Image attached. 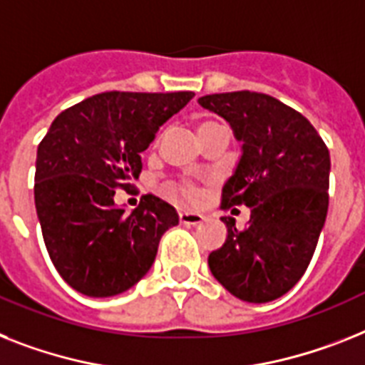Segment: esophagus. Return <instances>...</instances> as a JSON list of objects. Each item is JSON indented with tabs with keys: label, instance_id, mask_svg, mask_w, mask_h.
Here are the masks:
<instances>
[{
	"label": "esophagus",
	"instance_id": "esophagus-1",
	"mask_svg": "<svg viewBox=\"0 0 365 365\" xmlns=\"http://www.w3.org/2000/svg\"><path fill=\"white\" fill-rule=\"evenodd\" d=\"M179 220H180V224H185V225H197L203 222L205 216L200 215V212H194V210H180Z\"/></svg>",
	"mask_w": 365,
	"mask_h": 365
}]
</instances>
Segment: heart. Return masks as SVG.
I'll use <instances>...</instances> for the list:
<instances>
[{
	"instance_id": "1",
	"label": "heart",
	"mask_w": 365,
	"mask_h": 365,
	"mask_svg": "<svg viewBox=\"0 0 365 365\" xmlns=\"http://www.w3.org/2000/svg\"><path fill=\"white\" fill-rule=\"evenodd\" d=\"M212 125H216V123H210V121H205V123H201V125H200V128H197V132H200V130H203V128H209V126H212ZM182 192H185V194L188 195V197H194V190L185 188V190H182Z\"/></svg>"
}]
</instances>
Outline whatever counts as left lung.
I'll use <instances>...</instances> for the list:
<instances>
[{
	"label": "left lung",
	"instance_id": "left-lung-1",
	"mask_svg": "<svg viewBox=\"0 0 365 365\" xmlns=\"http://www.w3.org/2000/svg\"><path fill=\"white\" fill-rule=\"evenodd\" d=\"M197 102L224 117L242 143L222 209L250 207L244 230L222 218L227 237L210 252L209 269L240 300H276L304 276L327 220L328 149L302 113L264 93H216Z\"/></svg>",
	"mask_w": 365,
	"mask_h": 365
}]
</instances>
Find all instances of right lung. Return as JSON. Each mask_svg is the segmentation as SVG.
<instances>
[{
	"instance_id": "add662e5",
	"label": "right lung",
	"mask_w": 365,
	"mask_h": 365,
	"mask_svg": "<svg viewBox=\"0 0 365 365\" xmlns=\"http://www.w3.org/2000/svg\"><path fill=\"white\" fill-rule=\"evenodd\" d=\"M192 96L101 93L61 111L42 138L35 207L53 267L78 293H125L149 272L162 235L179 224L177 210L156 195H143L130 215L113 195L138 179L141 153Z\"/></svg>"
}]
</instances>
